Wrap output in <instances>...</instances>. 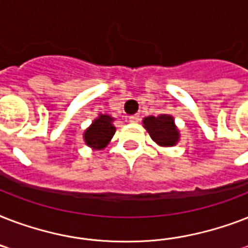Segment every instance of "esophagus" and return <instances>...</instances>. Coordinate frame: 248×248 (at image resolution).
I'll return each instance as SVG.
<instances>
[{"instance_id":"34e87169","label":"esophagus","mask_w":248,"mask_h":248,"mask_svg":"<svg viewBox=\"0 0 248 248\" xmlns=\"http://www.w3.org/2000/svg\"><path fill=\"white\" fill-rule=\"evenodd\" d=\"M128 120L131 121V122H138V121L140 120L139 114H132V116L128 117Z\"/></svg>"}]
</instances>
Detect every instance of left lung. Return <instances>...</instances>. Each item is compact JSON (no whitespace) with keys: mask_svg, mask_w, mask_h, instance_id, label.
I'll list each match as a JSON object with an SVG mask.
<instances>
[{"mask_svg":"<svg viewBox=\"0 0 248 248\" xmlns=\"http://www.w3.org/2000/svg\"><path fill=\"white\" fill-rule=\"evenodd\" d=\"M144 127L155 143L163 147H172L179 139V131L175 127L173 118L169 114H161L158 117H147L143 121Z\"/></svg>","mask_w":248,"mask_h":248,"instance_id":"left-lung-1","label":"left lung"}]
</instances>
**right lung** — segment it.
I'll return each mask as SVG.
<instances>
[{
    "label": "right lung",
    "instance_id": "right-lung-1",
    "mask_svg": "<svg viewBox=\"0 0 248 248\" xmlns=\"http://www.w3.org/2000/svg\"><path fill=\"white\" fill-rule=\"evenodd\" d=\"M112 122L113 118L109 116H100L96 118L85 132L86 144L96 149H103L116 132V127Z\"/></svg>",
    "mask_w": 248,
    "mask_h": 248
}]
</instances>
